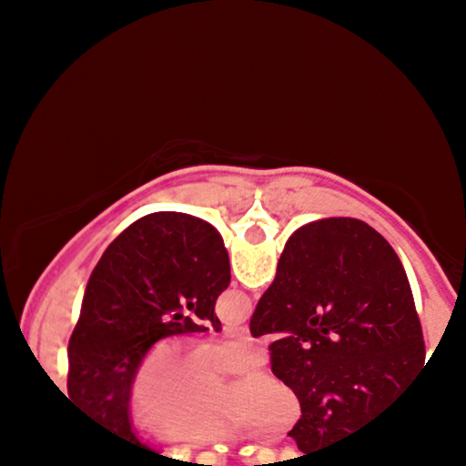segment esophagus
<instances>
[{"label": "esophagus", "mask_w": 466, "mask_h": 466, "mask_svg": "<svg viewBox=\"0 0 466 466\" xmlns=\"http://www.w3.org/2000/svg\"><path fill=\"white\" fill-rule=\"evenodd\" d=\"M223 333H226L228 337H238V339H248L249 329H248V326H226V329H223Z\"/></svg>", "instance_id": "esophagus-1"}]
</instances>
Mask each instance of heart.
Instances as JSON below:
<instances>
[{"label": "heart", "mask_w": 466, "mask_h": 466, "mask_svg": "<svg viewBox=\"0 0 466 466\" xmlns=\"http://www.w3.org/2000/svg\"><path fill=\"white\" fill-rule=\"evenodd\" d=\"M265 350L249 341L203 344L166 341L144 357L129 388V414L144 430L173 445H210L251 430L285 436L300 420V400L282 379L258 372L226 388L218 379L249 374Z\"/></svg>", "instance_id": "obj_1"}]
</instances>
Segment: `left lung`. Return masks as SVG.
<instances>
[{"mask_svg": "<svg viewBox=\"0 0 466 466\" xmlns=\"http://www.w3.org/2000/svg\"><path fill=\"white\" fill-rule=\"evenodd\" d=\"M228 285V251L210 223L155 212L127 228L85 287L67 346L72 403L116 442L155 453L131 430L133 374L164 337L221 330L215 302Z\"/></svg>", "mask_w": 466, "mask_h": 466, "instance_id": "8db88e82", "label": "left lung"}]
</instances>
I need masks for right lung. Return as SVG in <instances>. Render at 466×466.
I'll use <instances>...</instances> for the list:
<instances>
[{"label": "right lung", "mask_w": 466, "mask_h": 466, "mask_svg": "<svg viewBox=\"0 0 466 466\" xmlns=\"http://www.w3.org/2000/svg\"><path fill=\"white\" fill-rule=\"evenodd\" d=\"M249 333L276 337L271 372L300 400L289 436L307 456L403 405L427 368L397 251L357 218H322L287 240Z\"/></svg>", "instance_id": "add662e5"}]
</instances>
